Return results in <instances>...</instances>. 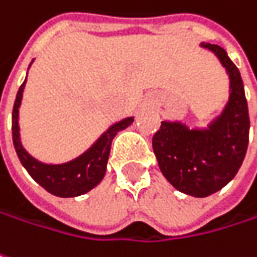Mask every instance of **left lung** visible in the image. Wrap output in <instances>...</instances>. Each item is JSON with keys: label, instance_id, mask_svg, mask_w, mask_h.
Instances as JSON below:
<instances>
[{"label": "left lung", "instance_id": "obj_1", "mask_svg": "<svg viewBox=\"0 0 257 257\" xmlns=\"http://www.w3.org/2000/svg\"><path fill=\"white\" fill-rule=\"evenodd\" d=\"M216 55L229 79V96L221 114L206 127L164 119L152 146L161 173L178 192L193 197L211 196L235 177L248 145V109L238 68L224 48L200 44Z\"/></svg>", "mask_w": 257, "mask_h": 257}]
</instances>
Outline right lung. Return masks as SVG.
Listing matches in <instances>:
<instances>
[{
  "label": "right lung",
  "instance_id": "obj_1",
  "mask_svg": "<svg viewBox=\"0 0 257 257\" xmlns=\"http://www.w3.org/2000/svg\"><path fill=\"white\" fill-rule=\"evenodd\" d=\"M33 63V61H32ZM30 63V65H32ZM29 65V67H30ZM28 79V76H26ZM26 79L20 86L14 106H13V143L17 156L22 165L26 168L30 177L54 196L58 197H76L84 193L90 192L102 181L103 175L106 173V164L109 158L111 143L117 133L127 128L133 124L135 118L127 117L117 121L115 124L109 125L106 132H103L101 138L77 158L63 162V164H45L38 161L36 158L29 154L23 148L20 139V125H19V108L23 99V90L26 86Z\"/></svg>",
  "mask_w": 257,
  "mask_h": 257
}]
</instances>
